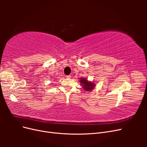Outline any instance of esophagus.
I'll use <instances>...</instances> for the list:
<instances>
[{
  "instance_id": "1",
  "label": "esophagus",
  "mask_w": 147,
  "mask_h": 147,
  "mask_svg": "<svg viewBox=\"0 0 147 147\" xmlns=\"http://www.w3.org/2000/svg\"><path fill=\"white\" fill-rule=\"evenodd\" d=\"M66 78H71V76H70V75H67V76H66Z\"/></svg>"
}]
</instances>
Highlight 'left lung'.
<instances>
[{
	"label": "left lung",
	"instance_id": "8db88e82",
	"mask_svg": "<svg viewBox=\"0 0 147 147\" xmlns=\"http://www.w3.org/2000/svg\"><path fill=\"white\" fill-rule=\"evenodd\" d=\"M80 83L82 85L84 90L87 91H92L93 90V88H94L95 86V84L94 83L89 82L88 81V80L86 78H80Z\"/></svg>",
	"mask_w": 147,
	"mask_h": 147
}]
</instances>
